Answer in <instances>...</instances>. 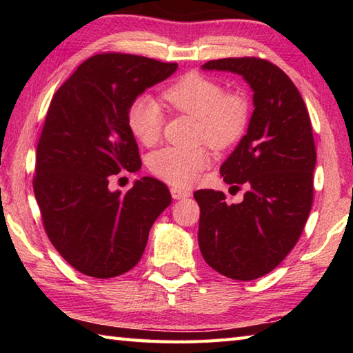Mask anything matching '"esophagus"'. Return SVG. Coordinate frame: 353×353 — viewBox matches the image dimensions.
<instances>
[{
	"label": "esophagus",
	"instance_id": "34e87169",
	"mask_svg": "<svg viewBox=\"0 0 353 353\" xmlns=\"http://www.w3.org/2000/svg\"><path fill=\"white\" fill-rule=\"evenodd\" d=\"M171 196L174 199H185V198H190L191 193L188 190H183V188H179V187H172L171 188Z\"/></svg>",
	"mask_w": 353,
	"mask_h": 353
}]
</instances>
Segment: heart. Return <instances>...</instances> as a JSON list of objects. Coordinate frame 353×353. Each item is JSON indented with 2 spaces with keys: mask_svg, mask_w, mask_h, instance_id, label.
Returning a JSON list of instances; mask_svg holds the SVG:
<instances>
[{
  "mask_svg": "<svg viewBox=\"0 0 353 353\" xmlns=\"http://www.w3.org/2000/svg\"><path fill=\"white\" fill-rule=\"evenodd\" d=\"M172 109L198 118L199 135L218 149L230 146L244 132L249 105L241 94H225L223 85L199 74H187L163 92ZM129 128L143 145L152 146L162 135L163 112L157 101L141 97L129 109ZM149 170L172 185H190L210 165L205 148L166 146L151 154Z\"/></svg>",
  "mask_w": 353,
  "mask_h": 353,
  "instance_id": "obj_1",
  "label": "heart"
}]
</instances>
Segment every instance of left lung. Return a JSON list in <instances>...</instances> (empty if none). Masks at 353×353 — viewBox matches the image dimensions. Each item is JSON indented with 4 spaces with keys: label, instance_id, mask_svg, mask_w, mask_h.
<instances>
[{
    "label": "left lung",
    "instance_id": "1",
    "mask_svg": "<svg viewBox=\"0 0 353 353\" xmlns=\"http://www.w3.org/2000/svg\"><path fill=\"white\" fill-rule=\"evenodd\" d=\"M204 71L241 76L252 90L246 135L221 165L224 182L246 187L227 204L223 191L198 190V241L207 265L234 280L271 272L296 246L312 210L316 149L305 103L282 70L256 57H229Z\"/></svg>",
    "mask_w": 353,
    "mask_h": 353
}]
</instances>
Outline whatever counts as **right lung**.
<instances>
[{
  "label": "right lung",
  "instance_id": "obj_1",
  "mask_svg": "<svg viewBox=\"0 0 353 353\" xmlns=\"http://www.w3.org/2000/svg\"><path fill=\"white\" fill-rule=\"evenodd\" d=\"M177 63L98 54L56 92L35 162L34 193L52 246L85 276L128 272L145 252L154 221L171 204L163 182L141 177L128 193L109 190L121 170L141 168L129 109Z\"/></svg>",
  "mask_w": 353,
  "mask_h": 353
}]
</instances>
